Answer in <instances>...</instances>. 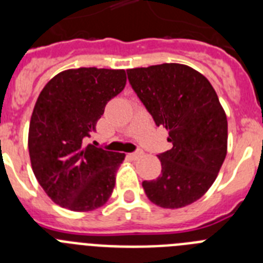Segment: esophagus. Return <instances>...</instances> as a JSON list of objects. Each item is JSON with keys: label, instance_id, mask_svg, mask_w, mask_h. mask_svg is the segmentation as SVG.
I'll return each instance as SVG.
<instances>
[{"label": "esophagus", "instance_id": "obj_1", "mask_svg": "<svg viewBox=\"0 0 263 263\" xmlns=\"http://www.w3.org/2000/svg\"><path fill=\"white\" fill-rule=\"evenodd\" d=\"M143 152H136V153H132V154H129V157L132 158V159H138L139 157H142Z\"/></svg>", "mask_w": 263, "mask_h": 263}]
</instances>
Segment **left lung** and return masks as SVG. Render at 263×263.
<instances>
[{
  "mask_svg": "<svg viewBox=\"0 0 263 263\" xmlns=\"http://www.w3.org/2000/svg\"><path fill=\"white\" fill-rule=\"evenodd\" d=\"M134 92L168 132L173 148L158 155L160 175L142 187L155 205L178 210L211 188L227 157L228 121L208 79L179 63L127 69Z\"/></svg>",
  "mask_w": 263,
  "mask_h": 263,
  "instance_id": "obj_1",
  "label": "left lung"
}]
</instances>
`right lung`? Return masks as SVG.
<instances>
[{
  "mask_svg": "<svg viewBox=\"0 0 263 263\" xmlns=\"http://www.w3.org/2000/svg\"><path fill=\"white\" fill-rule=\"evenodd\" d=\"M125 85V69L83 67L60 72L42 89L30 120L29 154L36 180L58 205L88 212L110 197L125 154L85 146V139Z\"/></svg>",
  "mask_w": 263,
  "mask_h": 263,
  "instance_id": "obj_1",
  "label": "right lung"
}]
</instances>
